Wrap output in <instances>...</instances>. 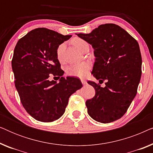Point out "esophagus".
Masks as SVG:
<instances>
[{"mask_svg":"<svg viewBox=\"0 0 153 153\" xmlns=\"http://www.w3.org/2000/svg\"><path fill=\"white\" fill-rule=\"evenodd\" d=\"M81 83H82L83 85H86L87 84V81L85 79H81Z\"/></svg>","mask_w":153,"mask_h":153,"instance_id":"34e87169","label":"esophagus"}]
</instances>
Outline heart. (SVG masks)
<instances>
[{
    "label": "heart",
    "mask_w": 153,
    "mask_h": 153,
    "mask_svg": "<svg viewBox=\"0 0 153 153\" xmlns=\"http://www.w3.org/2000/svg\"><path fill=\"white\" fill-rule=\"evenodd\" d=\"M72 42L73 45L79 50H80V51L81 48L83 47V46L87 44L85 40H83V39L79 38V37H76V38L73 39ZM64 49L65 44L62 43L60 45H58L57 49H56V56H57L58 59L60 61H62V55ZM90 68H91V63L89 62L82 61L69 65L66 69V73L69 76L84 77L88 74Z\"/></svg>",
    "instance_id": "1"
}]
</instances>
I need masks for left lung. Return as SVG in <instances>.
Listing matches in <instances>:
<instances>
[{
  "mask_svg": "<svg viewBox=\"0 0 153 153\" xmlns=\"http://www.w3.org/2000/svg\"><path fill=\"white\" fill-rule=\"evenodd\" d=\"M77 35L91 44L95 62L92 74L100 84L88 81L95 95L88 100V114L94 120L108 123L118 120L135 97L141 76L142 59L137 41L114 24L100 25L89 34Z\"/></svg>",
  "mask_w": 153,
  "mask_h": 153,
  "instance_id": "8db88e82",
  "label": "left lung"
}]
</instances>
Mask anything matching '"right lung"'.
<instances>
[{"label":"right lung","mask_w":153,"mask_h":153,"mask_svg":"<svg viewBox=\"0 0 153 153\" xmlns=\"http://www.w3.org/2000/svg\"><path fill=\"white\" fill-rule=\"evenodd\" d=\"M71 37L38 28L22 37L14 48L15 87L23 106L35 120L48 123L60 118L70 95L82 87L79 79L62 76L64 72L56 56L58 45ZM51 74L61 77L59 83L49 81Z\"/></svg>","instance_id":"obj_1"}]
</instances>
